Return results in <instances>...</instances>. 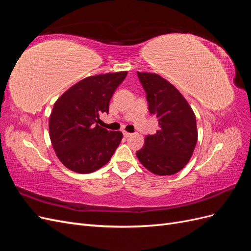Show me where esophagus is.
<instances>
[{
    "label": "esophagus",
    "mask_w": 251,
    "mask_h": 251,
    "mask_svg": "<svg viewBox=\"0 0 251 251\" xmlns=\"http://www.w3.org/2000/svg\"><path fill=\"white\" fill-rule=\"evenodd\" d=\"M124 136H125V137H130L131 133H128V132H126V131H124Z\"/></svg>",
    "instance_id": "esophagus-1"
}]
</instances>
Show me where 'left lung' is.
<instances>
[{
	"label": "left lung",
	"instance_id": "8db88e82",
	"mask_svg": "<svg viewBox=\"0 0 251 251\" xmlns=\"http://www.w3.org/2000/svg\"><path fill=\"white\" fill-rule=\"evenodd\" d=\"M137 74L159 128L156 134L147 136L144 147L136 155L151 173L174 175L188 163L198 140L195 113L178 89L160 75Z\"/></svg>",
	"mask_w": 251,
	"mask_h": 251
}]
</instances>
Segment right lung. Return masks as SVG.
<instances>
[{
    "label": "right lung",
    "instance_id": "1",
    "mask_svg": "<svg viewBox=\"0 0 251 251\" xmlns=\"http://www.w3.org/2000/svg\"><path fill=\"white\" fill-rule=\"evenodd\" d=\"M127 71L105 73L79 80L58 97L49 117V136L59 161L78 174L107 164L123 139L97 124L109 112L113 93Z\"/></svg>",
    "mask_w": 251,
    "mask_h": 251
}]
</instances>
